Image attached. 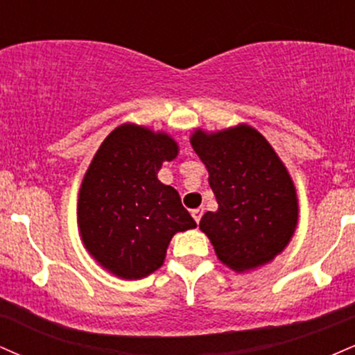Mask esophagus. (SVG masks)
<instances>
[{
  "label": "esophagus",
  "instance_id": "obj_1",
  "mask_svg": "<svg viewBox=\"0 0 355 355\" xmlns=\"http://www.w3.org/2000/svg\"><path fill=\"white\" fill-rule=\"evenodd\" d=\"M202 214H203V210L202 209H195V210H191V217H193V220L195 222H200V218H202Z\"/></svg>",
  "mask_w": 355,
  "mask_h": 355
}]
</instances>
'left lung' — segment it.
Returning <instances> with one entry per match:
<instances>
[{
	"label": "left lung",
	"instance_id": "obj_1",
	"mask_svg": "<svg viewBox=\"0 0 355 355\" xmlns=\"http://www.w3.org/2000/svg\"><path fill=\"white\" fill-rule=\"evenodd\" d=\"M190 144L209 170L218 203L217 211L203 215L200 230L220 262L247 272L274 260L294 235L299 203L272 145L243 123L215 133L198 128Z\"/></svg>",
	"mask_w": 355,
	"mask_h": 355
}]
</instances>
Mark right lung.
Wrapping results in <instances>:
<instances>
[{
	"instance_id": "obj_1",
	"label": "right lung",
	"mask_w": 355,
	"mask_h": 355,
	"mask_svg": "<svg viewBox=\"0 0 355 355\" xmlns=\"http://www.w3.org/2000/svg\"><path fill=\"white\" fill-rule=\"evenodd\" d=\"M178 145L164 132L125 123L100 145L78 193V227L88 254L120 279L164 266L170 240L197 223L173 187L157 178Z\"/></svg>"
}]
</instances>
